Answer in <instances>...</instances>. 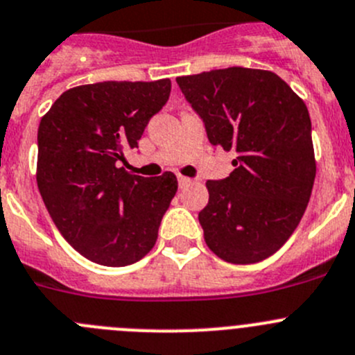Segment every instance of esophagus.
Returning a JSON list of instances; mask_svg holds the SVG:
<instances>
[{"instance_id": "obj_1", "label": "esophagus", "mask_w": 355, "mask_h": 355, "mask_svg": "<svg viewBox=\"0 0 355 355\" xmlns=\"http://www.w3.org/2000/svg\"><path fill=\"white\" fill-rule=\"evenodd\" d=\"M189 184H191V178L178 175V185H180V187H185V185H189Z\"/></svg>"}]
</instances>
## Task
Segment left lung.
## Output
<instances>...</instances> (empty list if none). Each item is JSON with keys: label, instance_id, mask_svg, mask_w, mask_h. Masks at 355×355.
Segmentation results:
<instances>
[{"label": "left lung", "instance_id": "8db88e82", "mask_svg": "<svg viewBox=\"0 0 355 355\" xmlns=\"http://www.w3.org/2000/svg\"><path fill=\"white\" fill-rule=\"evenodd\" d=\"M177 84L208 141L236 154L230 177L207 182L210 198L198 215L205 241L227 263H259L289 240L312 194L306 105L264 69H211Z\"/></svg>", "mask_w": 355, "mask_h": 355}]
</instances>
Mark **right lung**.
Returning <instances> with one entry per match:
<instances>
[{"instance_id":"1","label":"right lung","mask_w":355,"mask_h":355,"mask_svg":"<svg viewBox=\"0 0 355 355\" xmlns=\"http://www.w3.org/2000/svg\"><path fill=\"white\" fill-rule=\"evenodd\" d=\"M170 91V78L80 85L62 92L40 122V194L66 241L92 263L128 266L155 245L177 177L129 175L119 162L138 147Z\"/></svg>"}]
</instances>
